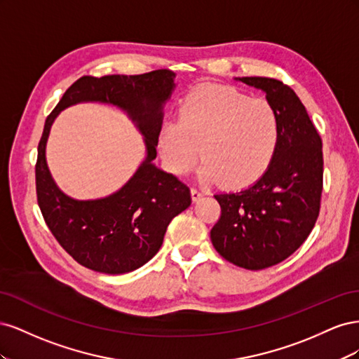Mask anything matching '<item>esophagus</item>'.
Masks as SVG:
<instances>
[{"label":"esophagus","mask_w":359,"mask_h":359,"mask_svg":"<svg viewBox=\"0 0 359 359\" xmlns=\"http://www.w3.org/2000/svg\"><path fill=\"white\" fill-rule=\"evenodd\" d=\"M203 190H201V189H198V187H193L191 189V199H193V202H198L202 196H203Z\"/></svg>","instance_id":"1"}]
</instances>
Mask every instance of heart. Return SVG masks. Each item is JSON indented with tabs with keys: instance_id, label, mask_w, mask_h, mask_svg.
I'll return each mask as SVG.
<instances>
[{
	"instance_id": "obj_1",
	"label": "heart",
	"mask_w": 359,
	"mask_h": 359,
	"mask_svg": "<svg viewBox=\"0 0 359 359\" xmlns=\"http://www.w3.org/2000/svg\"><path fill=\"white\" fill-rule=\"evenodd\" d=\"M280 136V116L268 102L206 83L184 99L178 121L161 127L158 148L169 169L182 175L194 165L201 147V178L243 187L268 169Z\"/></svg>"
}]
</instances>
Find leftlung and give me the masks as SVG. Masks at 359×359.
<instances>
[{
	"label": "left lung",
	"mask_w": 359,
	"mask_h": 359,
	"mask_svg": "<svg viewBox=\"0 0 359 359\" xmlns=\"http://www.w3.org/2000/svg\"><path fill=\"white\" fill-rule=\"evenodd\" d=\"M240 81L266 94L280 116L281 136L273 161L253 186L214 194L222 214L211 241L231 264L257 271L283 262L316 224L323 190L322 139L289 85L260 76Z\"/></svg>",
	"instance_id": "8db88e82"
}]
</instances>
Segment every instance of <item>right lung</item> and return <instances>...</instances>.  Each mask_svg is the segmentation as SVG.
Here are the masks:
<instances>
[{
    "label": "right lung",
    "instance_id": "obj_1",
    "mask_svg": "<svg viewBox=\"0 0 359 359\" xmlns=\"http://www.w3.org/2000/svg\"><path fill=\"white\" fill-rule=\"evenodd\" d=\"M175 74L160 69L144 74L82 76L69 86L45 123L36 163V191L49 231L82 266L124 274L147 264L163 244L175 215L189 208L187 184L153 165L161 130V107ZM79 101L111 102L124 109L146 137L147 158L126 186L104 200L74 201L53 182L46 165V140L56 115Z\"/></svg>",
    "mask_w": 359,
    "mask_h": 359
}]
</instances>
